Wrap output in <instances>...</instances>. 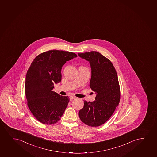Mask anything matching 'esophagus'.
I'll return each mask as SVG.
<instances>
[{
    "label": "esophagus",
    "mask_w": 157,
    "mask_h": 157,
    "mask_svg": "<svg viewBox=\"0 0 157 157\" xmlns=\"http://www.w3.org/2000/svg\"><path fill=\"white\" fill-rule=\"evenodd\" d=\"M75 97H74V96H72V95H71V96H70V100H71L75 99Z\"/></svg>",
    "instance_id": "obj_1"
}]
</instances>
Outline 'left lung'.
I'll list each match as a JSON object with an SVG mask.
<instances>
[{
  "label": "left lung",
  "mask_w": 157,
  "mask_h": 157,
  "mask_svg": "<svg viewBox=\"0 0 157 157\" xmlns=\"http://www.w3.org/2000/svg\"><path fill=\"white\" fill-rule=\"evenodd\" d=\"M89 62L91 69L90 87L96 94L94 102L84 101L79 118L86 125L97 127L107 121L120 101L119 82L115 68L110 60L97 52L78 54Z\"/></svg>",
  "instance_id": "8db88e82"
}]
</instances>
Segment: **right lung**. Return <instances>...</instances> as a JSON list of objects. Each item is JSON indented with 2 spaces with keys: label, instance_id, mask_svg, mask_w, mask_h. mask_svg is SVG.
<instances>
[{
  "label": "right lung",
  "instance_id": "obj_1",
  "mask_svg": "<svg viewBox=\"0 0 157 157\" xmlns=\"http://www.w3.org/2000/svg\"><path fill=\"white\" fill-rule=\"evenodd\" d=\"M76 57L71 52L51 50L36 56L28 69L25 84L28 107L42 123H56L64 113L69 97L52 90L62 80L63 66Z\"/></svg>",
  "mask_w": 157,
  "mask_h": 157
}]
</instances>
